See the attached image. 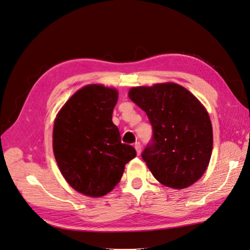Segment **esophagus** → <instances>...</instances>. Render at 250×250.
Returning <instances> with one entry per match:
<instances>
[{
  "instance_id": "esophagus-1",
  "label": "esophagus",
  "mask_w": 250,
  "mask_h": 250,
  "mask_svg": "<svg viewBox=\"0 0 250 250\" xmlns=\"http://www.w3.org/2000/svg\"><path fill=\"white\" fill-rule=\"evenodd\" d=\"M135 148H136V150H137V154H138V155L141 154V151H142V145H141V143L137 142V143L135 144Z\"/></svg>"
}]
</instances>
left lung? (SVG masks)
Listing matches in <instances>:
<instances>
[{"label":"left lung","mask_w":250,"mask_h":250,"mask_svg":"<svg viewBox=\"0 0 250 250\" xmlns=\"http://www.w3.org/2000/svg\"><path fill=\"white\" fill-rule=\"evenodd\" d=\"M128 96L153 127L142 153L151 174L169 188L192 186L208 167L213 146L211 121L202 103L174 83L133 87Z\"/></svg>","instance_id":"1"}]
</instances>
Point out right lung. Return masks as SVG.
<instances>
[{"label": "right lung", "mask_w": 250, "mask_h": 250, "mask_svg": "<svg viewBox=\"0 0 250 250\" xmlns=\"http://www.w3.org/2000/svg\"><path fill=\"white\" fill-rule=\"evenodd\" d=\"M118 91L103 84L79 89L57 114L53 150L66 182L83 195L104 196L113 190L125 164L136 157L131 145L121 142L112 123Z\"/></svg>", "instance_id": "add662e5"}]
</instances>
